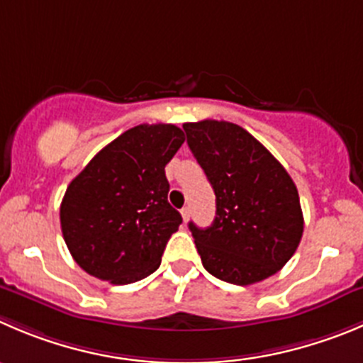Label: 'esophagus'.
<instances>
[{"label": "esophagus", "mask_w": 363, "mask_h": 363, "mask_svg": "<svg viewBox=\"0 0 363 363\" xmlns=\"http://www.w3.org/2000/svg\"><path fill=\"white\" fill-rule=\"evenodd\" d=\"M182 217H184V223H187L189 217H191V208H189V206L182 208Z\"/></svg>", "instance_id": "esophagus-1"}]
</instances>
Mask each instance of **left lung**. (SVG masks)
Segmentation results:
<instances>
[{"mask_svg":"<svg viewBox=\"0 0 363 363\" xmlns=\"http://www.w3.org/2000/svg\"><path fill=\"white\" fill-rule=\"evenodd\" d=\"M187 144L216 192L208 228L189 223L203 267L216 278L251 285L291 260L303 235L294 182L239 124L185 123Z\"/></svg>","mask_w":363,"mask_h":363,"instance_id":"obj_1","label":"left lung"}]
</instances>
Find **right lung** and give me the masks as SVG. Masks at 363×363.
Instances as JSON below:
<instances>
[{"mask_svg": "<svg viewBox=\"0 0 363 363\" xmlns=\"http://www.w3.org/2000/svg\"><path fill=\"white\" fill-rule=\"evenodd\" d=\"M174 124H139L103 147L69 184L60 226L72 258L99 279L126 285L160 267L182 224L167 201L165 165L184 144Z\"/></svg>", "mask_w": 363, "mask_h": 363, "instance_id": "right-lung-1", "label": "right lung"}]
</instances>
